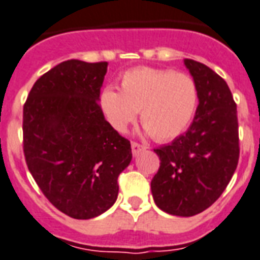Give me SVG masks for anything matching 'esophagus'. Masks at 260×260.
Returning <instances> with one entry per match:
<instances>
[{
    "label": "esophagus",
    "mask_w": 260,
    "mask_h": 260,
    "mask_svg": "<svg viewBox=\"0 0 260 260\" xmlns=\"http://www.w3.org/2000/svg\"><path fill=\"white\" fill-rule=\"evenodd\" d=\"M144 148V145H140L139 143H132V152H133V155H139Z\"/></svg>",
    "instance_id": "1"
}]
</instances>
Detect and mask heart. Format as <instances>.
<instances>
[{"label":"heart","mask_w":260,"mask_h":260,"mask_svg":"<svg viewBox=\"0 0 260 260\" xmlns=\"http://www.w3.org/2000/svg\"><path fill=\"white\" fill-rule=\"evenodd\" d=\"M120 88L121 92L105 86L99 95L102 115L119 133L126 132L140 112L144 133L169 141L185 132L198 109V85L186 73L133 68L121 75Z\"/></svg>","instance_id":"1"}]
</instances>
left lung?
<instances>
[{"instance_id": "obj_1", "label": "left lung", "mask_w": 260, "mask_h": 260, "mask_svg": "<svg viewBox=\"0 0 260 260\" xmlns=\"http://www.w3.org/2000/svg\"><path fill=\"white\" fill-rule=\"evenodd\" d=\"M199 89L196 115L187 132L155 148L159 169L151 192L159 209L192 217L221 196L239 158L237 105L227 82L202 62L183 60Z\"/></svg>"}]
</instances>
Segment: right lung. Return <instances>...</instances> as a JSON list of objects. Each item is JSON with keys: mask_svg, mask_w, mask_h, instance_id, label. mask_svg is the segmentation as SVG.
Returning <instances> with one entry per match:
<instances>
[{"mask_svg": "<svg viewBox=\"0 0 260 260\" xmlns=\"http://www.w3.org/2000/svg\"><path fill=\"white\" fill-rule=\"evenodd\" d=\"M108 62L67 60L39 78L23 105L27 168L56 209L77 220L115 204L130 141L106 121L99 95Z\"/></svg>", "mask_w": 260, "mask_h": 260, "instance_id": "add662e5", "label": "right lung"}]
</instances>
